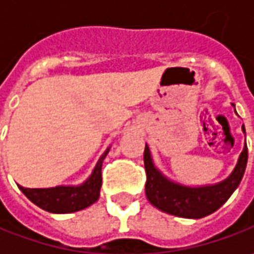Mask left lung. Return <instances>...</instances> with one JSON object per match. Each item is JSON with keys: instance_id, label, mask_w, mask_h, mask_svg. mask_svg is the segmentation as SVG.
Listing matches in <instances>:
<instances>
[{"instance_id": "8db88e82", "label": "left lung", "mask_w": 254, "mask_h": 254, "mask_svg": "<svg viewBox=\"0 0 254 254\" xmlns=\"http://www.w3.org/2000/svg\"><path fill=\"white\" fill-rule=\"evenodd\" d=\"M235 107V104L232 103ZM236 113V110H235ZM245 131V126H242ZM248 164V145L245 142L243 151L240 152L236 167L228 178L220 182L200 187H190L168 178L152 158L151 150L145 144L144 150V165L147 171L145 195L152 206L178 218L200 219L218 210L229 199L230 195L239 187L240 181Z\"/></svg>"}]
</instances>
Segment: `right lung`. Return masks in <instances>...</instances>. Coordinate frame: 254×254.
I'll return each mask as SVG.
<instances>
[{"label": "right lung", "mask_w": 254, "mask_h": 254, "mask_svg": "<svg viewBox=\"0 0 254 254\" xmlns=\"http://www.w3.org/2000/svg\"><path fill=\"white\" fill-rule=\"evenodd\" d=\"M109 151L110 147L100 155L89 178L79 185H58L52 188H24L19 185V190L32 203L51 213H72L84 209L100 196L102 165Z\"/></svg>", "instance_id": "obj_1"}]
</instances>
